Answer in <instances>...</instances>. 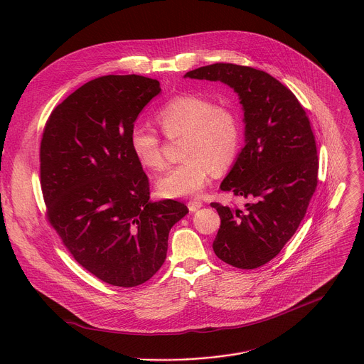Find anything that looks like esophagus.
<instances>
[{"label":"esophagus","mask_w":364,"mask_h":364,"mask_svg":"<svg viewBox=\"0 0 364 364\" xmlns=\"http://www.w3.org/2000/svg\"><path fill=\"white\" fill-rule=\"evenodd\" d=\"M187 205H188V210H190V212H196V210H198L200 207L203 205V203H201L200 200H191V201L187 203Z\"/></svg>","instance_id":"34e87169"}]
</instances>
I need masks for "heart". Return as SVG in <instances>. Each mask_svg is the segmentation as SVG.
I'll return each mask as SVG.
<instances>
[{"label":"heart","instance_id":"obj_1","mask_svg":"<svg viewBox=\"0 0 364 364\" xmlns=\"http://www.w3.org/2000/svg\"><path fill=\"white\" fill-rule=\"evenodd\" d=\"M155 121L168 138H183L184 160L157 180V188L166 197L197 194L212 173H223L237 157L242 125L229 107L198 95H180L164 103ZM129 145L141 166L154 171L164 168L161 139L154 129L135 124Z\"/></svg>","mask_w":364,"mask_h":364}]
</instances>
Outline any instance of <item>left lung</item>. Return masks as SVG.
<instances>
[{
	"label": "left lung",
	"instance_id": "obj_1",
	"mask_svg": "<svg viewBox=\"0 0 364 364\" xmlns=\"http://www.w3.org/2000/svg\"><path fill=\"white\" fill-rule=\"evenodd\" d=\"M186 77L220 80L239 95L245 146L220 188L249 203H212L220 216L213 250L235 268H259L294 236L316 193L318 157L309 119L295 95L264 70L215 63Z\"/></svg>",
	"mask_w": 364,
	"mask_h": 364
}]
</instances>
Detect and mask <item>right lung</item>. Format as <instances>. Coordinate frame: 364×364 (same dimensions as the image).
Here are the masks:
<instances>
[{
  "instance_id": "add662e5",
  "label": "right lung",
  "mask_w": 364,
  "mask_h": 364,
  "mask_svg": "<svg viewBox=\"0 0 364 364\" xmlns=\"http://www.w3.org/2000/svg\"><path fill=\"white\" fill-rule=\"evenodd\" d=\"M157 79L96 77L50 114L40 144L46 218L75 261L100 281L132 288L163 267L171 228L187 205L149 200V180L129 145Z\"/></svg>"
}]
</instances>
